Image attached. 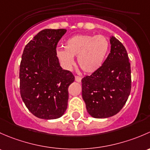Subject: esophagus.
Listing matches in <instances>:
<instances>
[{
  "label": "esophagus",
  "instance_id": "34e87169",
  "mask_svg": "<svg viewBox=\"0 0 150 150\" xmlns=\"http://www.w3.org/2000/svg\"><path fill=\"white\" fill-rule=\"evenodd\" d=\"M75 81L77 82H81V77L79 76H75Z\"/></svg>",
  "mask_w": 150,
  "mask_h": 150
}]
</instances>
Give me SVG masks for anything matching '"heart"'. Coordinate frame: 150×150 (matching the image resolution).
Masks as SVG:
<instances>
[{"mask_svg": "<svg viewBox=\"0 0 150 150\" xmlns=\"http://www.w3.org/2000/svg\"><path fill=\"white\" fill-rule=\"evenodd\" d=\"M110 43L103 35H77L69 38L64 44V50L57 51V56L65 67L74 64L77 57L80 69L87 74L98 70L108 52Z\"/></svg>", "mask_w": 150, "mask_h": 150, "instance_id": "heart-1", "label": "heart"}]
</instances>
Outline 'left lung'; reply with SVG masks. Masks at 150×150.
Segmentation results:
<instances>
[{
  "mask_svg": "<svg viewBox=\"0 0 150 150\" xmlns=\"http://www.w3.org/2000/svg\"><path fill=\"white\" fill-rule=\"evenodd\" d=\"M110 52L101 67L81 79L82 98L91 116L105 118L118 113L126 104L132 89L131 66L127 51L115 37Z\"/></svg>",
  "mask_w": 150,
  "mask_h": 150,
  "instance_id": "obj_1",
  "label": "left lung"
}]
</instances>
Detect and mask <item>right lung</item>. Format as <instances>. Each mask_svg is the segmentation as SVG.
Returning <instances> with one entry per match:
<instances>
[{"mask_svg":"<svg viewBox=\"0 0 150 150\" xmlns=\"http://www.w3.org/2000/svg\"><path fill=\"white\" fill-rule=\"evenodd\" d=\"M66 29H45L25 46L19 69L20 94L26 107L42 119H55L67 108L68 88L74 81L71 71L61 67L58 42Z\"/></svg>","mask_w":150,"mask_h":150,"instance_id":"obj_1","label":"right lung"}]
</instances>
